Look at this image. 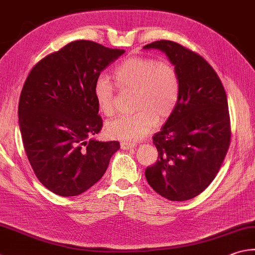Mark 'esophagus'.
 I'll return each instance as SVG.
<instances>
[{
	"label": "esophagus",
	"instance_id": "1",
	"mask_svg": "<svg viewBox=\"0 0 255 255\" xmlns=\"http://www.w3.org/2000/svg\"><path fill=\"white\" fill-rule=\"evenodd\" d=\"M135 145H136V144L134 143V142H127V141L121 142V148H122V150H129V148H133Z\"/></svg>",
	"mask_w": 255,
	"mask_h": 255
}]
</instances>
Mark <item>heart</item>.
Masks as SVG:
<instances>
[{"instance_id":"heart-1","label":"heart","mask_w":255,"mask_h":255,"mask_svg":"<svg viewBox=\"0 0 255 255\" xmlns=\"http://www.w3.org/2000/svg\"><path fill=\"white\" fill-rule=\"evenodd\" d=\"M113 80L122 92H133L135 113L113 119L107 124L110 137L123 141H137L146 136L161 121L174 112L181 93V79L174 64L153 57L134 56L124 60L113 71ZM94 95L100 111L115 112V91L107 79H99Z\"/></svg>"}]
</instances>
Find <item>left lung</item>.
I'll return each mask as SVG.
<instances>
[{
	"mask_svg": "<svg viewBox=\"0 0 255 255\" xmlns=\"http://www.w3.org/2000/svg\"><path fill=\"white\" fill-rule=\"evenodd\" d=\"M179 71L181 93L174 112L153 136L156 162L145 177L156 193L170 201L198 196L214 180L231 142L227 93L204 57L179 43L155 41Z\"/></svg>",
	"mask_w": 255,
	"mask_h": 255,
	"instance_id": "left-lung-1",
	"label": "left lung"
}]
</instances>
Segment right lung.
I'll return each mask as SVG.
<instances>
[{
    "label": "right lung",
    "instance_id": "obj_1",
    "mask_svg": "<svg viewBox=\"0 0 255 255\" xmlns=\"http://www.w3.org/2000/svg\"><path fill=\"white\" fill-rule=\"evenodd\" d=\"M124 50L71 42L33 66L18 102L24 150L38 181L53 193L75 196L103 176L118 141L91 138L103 126L94 85Z\"/></svg>",
    "mask_w": 255,
    "mask_h": 255
}]
</instances>
